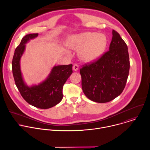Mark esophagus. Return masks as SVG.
<instances>
[{"label":"esophagus","instance_id":"34e87169","mask_svg":"<svg viewBox=\"0 0 150 150\" xmlns=\"http://www.w3.org/2000/svg\"><path fill=\"white\" fill-rule=\"evenodd\" d=\"M78 68H79V67L78 65H77V64H74V65H73V67H72V69L74 71H76L78 70Z\"/></svg>","mask_w":150,"mask_h":150}]
</instances>
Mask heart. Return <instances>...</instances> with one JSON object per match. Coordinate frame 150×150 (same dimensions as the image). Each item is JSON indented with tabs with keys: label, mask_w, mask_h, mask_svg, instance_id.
Masks as SVG:
<instances>
[{
	"label": "heart",
	"mask_w": 150,
	"mask_h": 150,
	"mask_svg": "<svg viewBox=\"0 0 150 150\" xmlns=\"http://www.w3.org/2000/svg\"><path fill=\"white\" fill-rule=\"evenodd\" d=\"M106 37L103 34L87 32L68 37L67 46L68 48L78 50L79 58L85 62L97 59L107 46Z\"/></svg>",
	"instance_id": "1"
}]
</instances>
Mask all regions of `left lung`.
Instances as JSON below:
<instances>
[{"label":"left lung","instance_id":"1","mask_svg":"<svg viewBox=\"0 0 150 150\" xmlns=\"http://www.w3.org/2000/svg\"><path fill=\"white\" fill-rule=\"evenodd\" d=\"M109 50L80 69L83 92L88 98L97 103L109 102L119 96L129 75L127 45L117 31L113 30Z\"/></svg>","mask_w":150,"mask_h":150}]
</instances>
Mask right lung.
<instances>
[{"instance_id":"add662e5","label":"right lung","mask_w":150,"mask_h":150,"mask_svg":"<svg viewBox=\"0 0 150 150\" xmlns=\"http://www.w3.org/2000/svg\"><path fill=\"white\" fill-rule=\"evenodd\" d=\"M38 35V33L27 34L21 40L13 57L12 73L15 84L23 98L35 108L47 109L56 105L62 100L63 85L72 73V65L54 66L44 81L37 85L28 87L21 74L20 60L25 49V45Z\"/></svg>"}]
</instances>
